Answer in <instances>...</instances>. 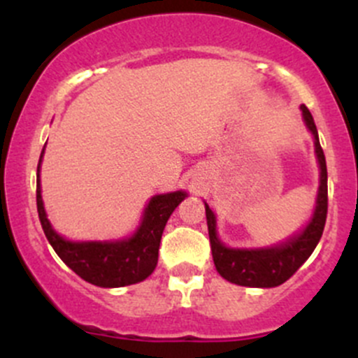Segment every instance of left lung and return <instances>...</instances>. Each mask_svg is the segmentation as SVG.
<instances>
[{
	"label": "left lung",
	"mask_w": 358,
	"mask_h": 358,
	"mask_svg": "<svg viewBox=\"0 0 358 358\" xmlns=\"http://www.w3.org/2000/svg\"><path fill=\"white\" fill-rule=\"evenodd\" d=\"M303 119L315 138V152L320 164V187L317 196L315 213L312 222L306 225L299 236L292 237L286 244L268 249H230L225 248L216 237V220L209 206L206 204L209 244H211L213 262L223 279L237 286L246 287H275L286 282L296 270L308 259L313 249L322 237L327 218V168L326 156L320 147L319 133L312 114L301 106Z\"/></svg>",
	"instance_id": "left-lung-1"
}]
</instances>
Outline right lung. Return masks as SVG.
<instances>
[{"label":"right lung","mask_w":358,"mask_h":358,"mask_svg":"<svg viewBox=\"0 0 358 358\" xmlns=\"http://www.w3.org/2000/svg\"><path fill=\"white\" fill-rule=\"evenodd\" d=\"M39 164L36 180L39 222L48 243L69 268L86 282L100 287H122L147 279L157 265L159 244L166 222L187 194L178 190L152 197L145 209L142 225L129 239L117 243H71L60 237L46 218L39 187Z\"/></svg>","instance_id":"add662e5"}]
</instances>
